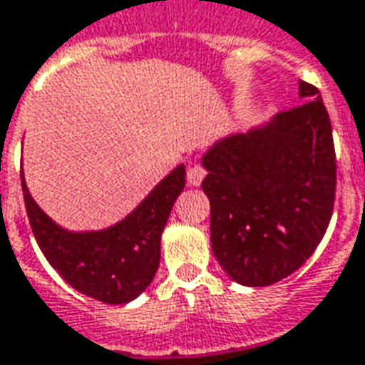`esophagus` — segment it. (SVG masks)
Returning <instances> with one entry per match:
<instances>
[{
	"instance_id": "obj_1",
	"label": "esophagus",
	"mask_w": 365,
	"mask_h": 365,
	"mask_svg": "<svg viewBox=\"0 0 365 365\" xmlns=\"http://www.w3.org/2000/svg\"><path fill=\"white\" fill-rule=\"evenodd\" d=\"M205 178V170H203L200 163H193L187 168V183L190 185H200Z\"/></svg>"
}]
</instances>
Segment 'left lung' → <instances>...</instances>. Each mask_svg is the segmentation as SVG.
I'll return each mask as SVG.
<instances>
[{"instance_id": "left-lung-1", "label": "left lung", "mask_w": 365, "mask_h": 365, "mask_svg": "<svg viewBox=\"0 0 365 365\" xmlns=\"http://www.w3.org/2000/svg\"><path fill=\"white\" fill-rule=\"evenodd\" d=\"M294 110L203 153L212 250L242 286H272L316 252L336 200L331 123L318 88Z\"/></svg>"}]
</instances>
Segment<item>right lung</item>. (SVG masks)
<instances>
[{
  "label": "right lung",
  "instance_id": "right-lung-1",
  "mask_svg": "<svg viewBox=\"0 0 365 365\" xmlns=\"http://www.w3.org/2000/svg\"><path fill=\"white\" fill-rule=\"evenodd\" d=\"M183 185L185 165L180 163L121 222L98 232H69L37 205L21 173L27 217L47 262L73 289L111 306L135 299L151 284L162 232Z\"/></svg>",
  "mask_w": 365,
  "mask_h": 365
}]
</instances>
